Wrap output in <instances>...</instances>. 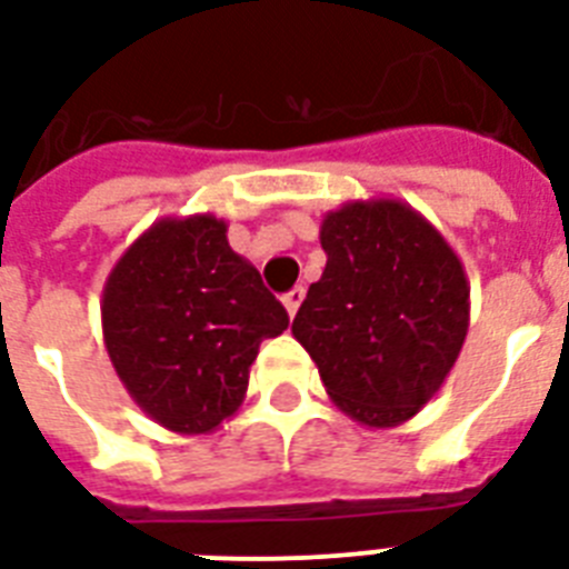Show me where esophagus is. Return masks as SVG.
<instances>
[{
	"mask_svg": "<svg viewBox=\"0 0 569 569\" xmlns=\"http://www.w3.org/2000/svg\"><path fill=\"white\" fill-rule=\"evenodd\" d=\"M302 299H306V288H293L290 293H284V299H281V302H284V308H288L290 317H297L299 306H302Z\"/></svg>",
	"mask_w": 569,
	"mask_h": 569,
	"instance_id": "1",
	"label": "esophagus"
}]
</instances>
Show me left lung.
Instances as JSON below:
<instances>
[{
	"mask_svg": "<svg viewBox=\"0 0 569 569\" xmlns=\"http://www.w3.org/2000/svg\"><path fill=\"white\" fill-rule=\"evenodd\" d=\"M320 246L326 270L293 317V338L341 412L373 430L403 425L442 389L463 350V263L398 198L329 210Z\"/></svg>",
	"mask_w": 569,
	"mask_h": 569,
	"instance_id": "left-lung-1",
	"label": "left lung"
}]
</instances>
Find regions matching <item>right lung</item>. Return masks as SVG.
I'll list each match as a JSON object with an SVG mask.
<instances>
[{
    "mask_svg": "<svg viewBox=\"0 0 569 569\" xmlns=\"http://www.w3.org/2000/svg\"><path fill=\"white\" fill-rule=\"evenodd\" d=\"M100 320L127 395L180 436L234 416L261 341L290 323L210 213L157 219L109 272Z\"/></svg>",
    "mask_w": 569,
    "mask_h": 569,
    "instance_id": "1",
    "label": "right lung"
}]
</instances>
